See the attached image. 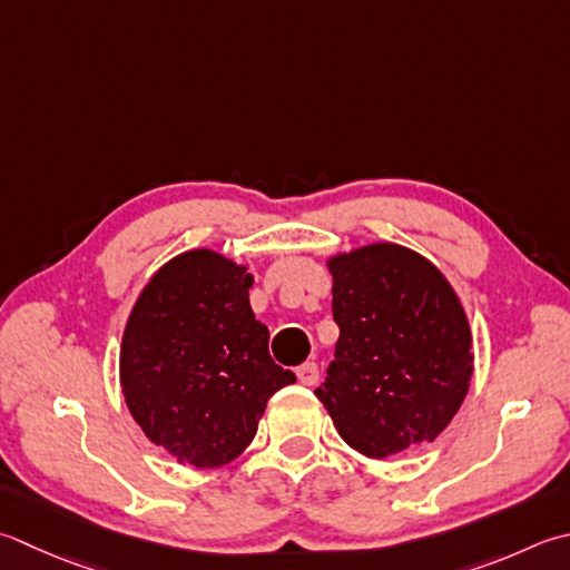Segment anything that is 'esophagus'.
I'll return each instance as SVG.
<instances>
[{
	"label": "esophagus",
	"instance_id": "1",
	"mask_svg": "<svg viewBox=\"0 0 570 570\" xmlns=\"http://www.w3.org/2000/svg\"><path fill=\"white\" fill-rule=\"evenodd\" d=\"M296 377L301 385H316L318 383V365L314 361H306L296 367Z\"/></svg>",
	"mask_w": 570,
	"mask_h": 570
}]
</instances>
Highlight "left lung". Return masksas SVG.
Instances as JSON below:
<instances>
[{
    "instance_id": "left-lung-1",
    "label": "left lung",
    "mask_w": 570,
    "mask_h": 570,
    "mask_svg": "<svg viewBox=\"0 0 570 570\" xmlns=\"http://www.w3.org/2000/svg\"><path fill=\"white\" fill-rule=\"evenodd\" d=\"M326 266L341 336L316 397L333 425L373 460L434 442L474 373L470 321L448 276L393 242L338 252Z\"/></svg>"
}]
</instances>
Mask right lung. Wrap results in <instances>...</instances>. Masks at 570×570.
I'll return each mask as SVG.
<instances>
[{
    "mask_svg": "<svg viewBox=\"0 0 570 570\" xmlns=\"http://www.w3.org/2000/svg\"><path fill=\"white\" fill-rule=\"evenodd\" d=\"M254 276L215 249L165 262L132 306L120 343V387L153 444L197 470L249 448L269 397L296 383L269 355L249 306Z\"/></svg>",
    "mask_w": 570,
    "mask_h": 570,
    "instance_id": "1",
    "label": "right lung"
}]
</instances>
